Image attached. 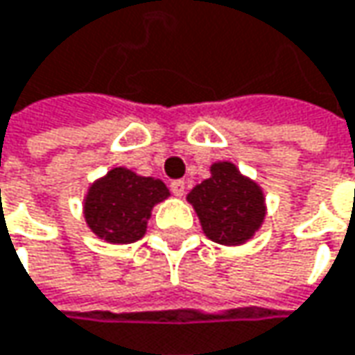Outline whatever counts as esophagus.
Here are the masks:
<instances>
[{
  "instance_id": "1",
  "label": "esophagus",
  "mask_w": 355,
  "mask_h": 355,
  "mask_svg": "<svg viewBox=\"0 0 355 355\" xmlns=\"http://www.w3.org/2000/svg\"><path fill=\"white\" fill-rule=\"evenodd\" d=\"M184 189H187V187H184L182 180H173V182H171V191H173L175 197H182V195H184Z\"/></svg>"
}]
</instances>
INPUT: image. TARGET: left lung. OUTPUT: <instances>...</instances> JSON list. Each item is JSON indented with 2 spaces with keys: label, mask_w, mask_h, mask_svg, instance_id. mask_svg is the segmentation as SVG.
Here are the masks:
<instances>
[{
  "label": "left lung",
  "mask_w": 355,
  "mask_h": 355,
  "mask_svg": "<svg viewBox=\"0 0 355 355\" xmlns=\"http://www.w3.org/2000/svg\"><path fill=\"white\" fill-rule=\"evenodd\" d=\"M205 235L220 245L249 241L265 219V197L257 182L231 162H215L211 178L189 193Z\"/></svg>",
  "instance_id": "8db88e82"
}]
</instances>
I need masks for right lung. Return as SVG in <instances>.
I'll list each match as a JSON object with an SVG mask.
<instances>
[{
	"label": "right lung",
	"mask_w": 355,
	"mask_h": 355,
	"mask_svg": "<svg viewBox=\"0 0 355 355\" xmlns=\"http://www.w3.org/2000/svg\"><path fill=\"white\" fill-rule=\"evenodd\" d=\"M168 197L162 180L138 177L118 166L96 180L84 200V217L92 233L108 243H135L146 233L153 207Z\"/></svg>",
	"instance_id": "add662e5"
}]
</instances>
